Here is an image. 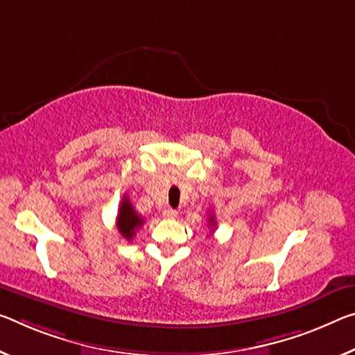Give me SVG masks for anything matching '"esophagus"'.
<instances>
[{"mask_svg": "<svg viewBox=\"0 0 355 355\" xmlns=\"http://www.w3.org/2000/svg\"><path fill=\"white\" fill-rule=\"evenodd\" d=\"M177 210H173V208H167V210H164V218L167 219H175L177 218Z\"/></svg>", "mask_w": 355, "mask_h": 355, "instance_id": "34e87169", "label": "esophagus"}]
</instances>
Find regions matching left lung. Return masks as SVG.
<instances>
[{"label": "left lung", "instance_id": "obj_1", "mask_svg": "<svg viewBox=\"0 0 355 355\" xmlns=\"http://www.w3.org/2000/svg\"><path fill=\"white\" fill-rule=\"evenodd\" d=\"M208 223H210V226H213V227H216V223H215V216H210V221H208Z\"/></svg>", "mask_w": 355, "mask_h": 355}]
</instances>
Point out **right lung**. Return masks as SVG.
<instances>
[{"instance_id":"right-lung-1","label":"right lung","mask_w":355,"mask_h":355,"mask_svg":"<svg viewBox=\"0 0 355 355\" xmlns=\"http://www.w3.org/2000/svg\"><path fill=\"white\" fill-rule=\"evenodd\" d=\"M144 219L137 215V211L134 210V207L129 199L123 198L121 205L118 208V216H116V229L121 234L123 239L132 240L136 235V230L142 226Z\"/></svg>"}]
</instances>
